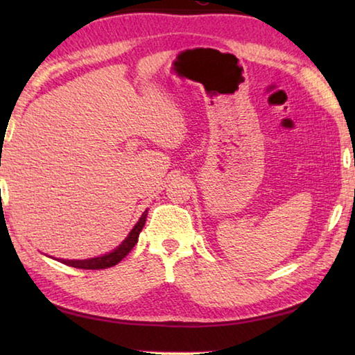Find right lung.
I'll return each instance as SVG.
<instances>
[{"instance_id": "1", "label": "right lung", "mask_w": 355, "mask_h": 355, "mask_svg": "<svg viewBox=\"0 0 355 355\" xmlns=\"http://www.w3.org/2000/svg\"><path fill=\"white\" fill-rule=\"evenodd\" d=\"M147 213H148V209H146V211L142 213L141 219L137 220V224L135 225L133 230L130 232V235L127 236V239H125V241L120 244L116 250L110 252V254H106L103 257L91 258V260H59V261L67 264V266H73V268H78V269H106V268L116 266V264L119 261H122L123 258L130 254V250L136 245L142 227H144V224H146Z\"/></svg>"}]
</instances>
